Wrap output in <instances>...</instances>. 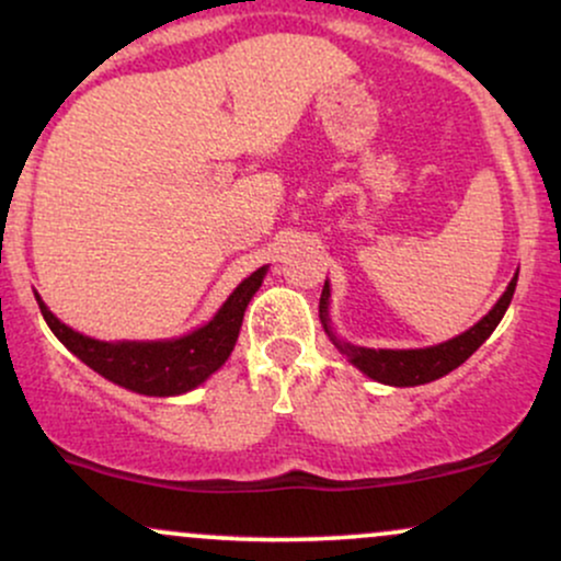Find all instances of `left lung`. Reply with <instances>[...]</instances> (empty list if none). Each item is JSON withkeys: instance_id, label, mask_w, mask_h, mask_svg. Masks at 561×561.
Segmentation results:
<instances>
[{"instance_id": "left-lung-1", "label": "left lung", "mask_w": 561, "mask_h": 561, "mask_svg": "<svg viewBox=\"0 0 561 561\" xmlns=\"http://www.w3.org/2000/svg\"><path fill=\"white\" fill-rule=\"evenodd\" d=\"M514 287H517V276L508 282L506 293L501 295V300L495 302L493 311L485 319L478 321L472 330H467L459 337L448 340V343L433 345V347H420V351H375V347H356L351 343H340L330 330V321H327V302H330V285L324 282L321 289V302H319V317L324 321V330L334 340V345L340 347L343 356L351 358V364H356L366 377L377 379V382L396 385V388H414V385L433 382V379L448 375L456 366H461L472 356L478 347L491 337V332L499 327V321L504 319L508 302H512Z\"/></svg>"}]
</instances>
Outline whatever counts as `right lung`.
<instances>
[{
    "mask_svg": "<svg viewBox=\"0 0 561 561\" xmlns=\"http://www.w3.org/2000/svg\"><path fill=\"white\" fill-rule=\"evenodd\" d=\"M263 276L266 266L250 274L208 324L165 343H100L62 324L38 295L36 300L55 337L83 364L92 366L96 375L145 396H179L197 388L227 362L240 334L244 308L261 287Z\"/></svg>",
    "mask_w": 561,
    "mask_h": 561,
    "instance_id": "obj_1",
    "label": "right lung"
}]
</instances>
